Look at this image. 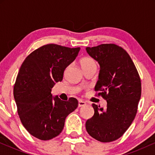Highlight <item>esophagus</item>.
Segmentation results:
<instances>
[{
	"label": "esophagus",
	"instance_id": "34e87169",
	"mask_svg": "<svg viewBox=\"0 0 155 155\" xmlns=\"http://www.w3.org/2000/svg\"><path fill=\"white\" fill-rule=\"evenodd\" d=\"M86 105V103L84 102V101H81V100H79V107H81V106H84Z\"/></svg>",
	"mask_w": 155,
	"mask_h": 155
}]
</instances>
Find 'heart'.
Here are the masks:
<instances>
[{"label": "heart", "mask_w": 155, "mask_h": 155, "mask_svg": "<svg viewBox=\"0 0 155 155\" xmlns=\"http://www.w3.org/2000/svg\"><path fill=\"white\" fill-rule=\"evenodd\" d=\"M80 64H81L84 71L90 67L96 66L97 65L95 60L92 59L90 57H84V58H81V60H80Z\"/></svg>", "instance_id": "obj_1"}]
</instances>
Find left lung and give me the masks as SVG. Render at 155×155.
Segmentation results:
<instances>
[{
	"mask_svg": "<svg viewBox=\"0 0 155 155\" xmlns=\"http://www.w3.org/2000/svg\"><path fill=\"white\" fill-rule=\"evenodd\" d=\"M101 69L95 91L107 101L106 108L92 104L93 117L86 122L87 133L101 142L120 138L136 117L141 95L138 71L128 53L114 44L87 47Z\"/></svg>",
	"mask_w": 155,
	"mask_h": 155,
	"instance_id": "1",
	"label": "left lung"
}]
</instances>
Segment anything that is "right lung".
Listing matches in <instances>:
<instances>
[{
  "label": "right lung",
  "instance_id": "right-lung-1",
  "mask_svg": "<svg viewBox=\"0 0 155 155\" xmlns=\"http://www.w3.org/2000/svg\"><path fill=\"white\" fill-rule=\"evenodd\" d=\"M80 47L58 44L42 46L24 60L14 86L17 112L30 134L40 140H50L63 130L65 118L77 108V99L52 97L51 88L61 81L63 73L76 59Z\"/></svg>",
  "mask_w": 155,
  "mask_h": 155
}]
</instances>
